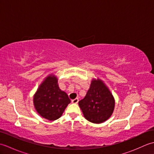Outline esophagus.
Returning <instances> with one entry per match:
<instances>
[{
  "label": "esophagus",
  "mask_w": 154,
  "mask_h": 154,
  "mask_svg": "<svg viewBox=\"0 0 154 154\" xmlns=\"http://www.w3.org/2000/svg\"><path fill=\"white\" fill-rule=\"evenodd\" d=\"M78 102H79V99H78L77 98H76V99H75L73 100H72V103L74 104H77V103H78Z\"/></svg>",
  "instance_id": "1"
}]
</instances>
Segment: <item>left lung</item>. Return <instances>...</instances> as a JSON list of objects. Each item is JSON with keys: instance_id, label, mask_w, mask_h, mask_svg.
Wrapping results in <instances>:
<instances>
[{"instance_id": "1", "label": "left lung", "mask_w": 154, "mask_h": 154, "mask_svg": "<svg viewBox=\"0 0 154 154\" xmlns=\"http://www.w3.org/2000/svg\"><path fill=\"white\" fill-rule=\"evenodd\" d=\"M85 118L89 122L100 124L112 114L114 99L101 80L93 79L86 96L79 102Z\"/></svg>"}]
</instances>
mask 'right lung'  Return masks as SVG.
<instances>
[{"instance_id": "add662e5", "label": "right lung", "mask_w": 154, "mask_h": 154, "mask_svg": "<svg viewBox=\"0 0 154 154\" xmlns=\"http://www.w3.org/2000/svg\"><path fill=\"white\" fill-rule=\"evenodd\" d=\"M71 100L62 91L55 76L45 78L34 97L35 110L44 119L55 120L60 118Z\"/></svg>"}]
</instances>
